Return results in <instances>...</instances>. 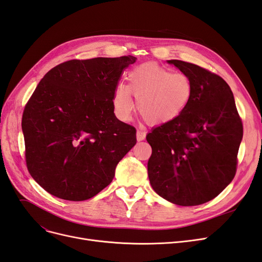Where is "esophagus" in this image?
<instances>
[{"label":"esophagus","instance_id":"1","mask_svg":"<svg viewBox=\"0 0 262 262\" xmlns=\"http://www.w3.org/2000/svg\"><path fill=\"white\" fill-rule=\"evenodd\" d=\"M146 137V132L144 130H138L137 131V140L140 141H143Z\"/></svg>","mask_w":262,"mask_h":262}]
</instances>
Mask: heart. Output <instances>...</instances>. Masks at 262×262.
I'll return each mask as SVG.
<instances>
[{
  "instance_id": "1",
  "label": "heart",
  "mask_w": 262,
  "mask_h": 262,
  "mask_svg": "<svg viewBox=\"0 0 262 262\" xmlns=\"http://www.w3.org/2000/svg\"><path fill=\"white\" fill-rule=\"evenodd\" d=\"M128 86L119 83L114 93L116 115L128 120L137 99L140 116L149 124H164L184 114L191 102L194 84L190 75L147 62L128 73Z\"/></svg>"
}]
</instances>
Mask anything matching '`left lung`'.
<instances>
[{
    "instance_id": "obj_1",
    "label": "left lung",
    "mask_w": 262,
    "mask_h": 262,
    "mask_svg": "<svg viewBox=\"0 0 262 262\" xmlns=\"http://www.w3.org/2000/svg\"><path fill=\"white\" fill-rule=\"evenodd\" d=\"M168 63L191 76L193 98L175 120L146 136L150 186L167 201L193 207L214 199L231 184L243 139V122L231 87L192 63Z\"/></svg>"
}]
</instances>
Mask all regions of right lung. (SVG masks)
<instances>
[{
  "mask_svg": "<svg viewBox=\"0 0 262 262\" xmlns=\"http://www.w3.org/2000/svg\"><path fill=\"white\" fill-rule=\"evenodd\" d=\"M137 58L70 60L39 82L21 129L28 171L47 192L84 201L113 181L118 163L137 143L134 126L118 120L114 93Z\"/></svg>",
  "mask_w": 262,
  "mask_h": 262,
  "instance_id": "add662e5",
  "label": "right lung"
}]
</instances>
